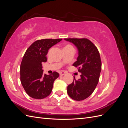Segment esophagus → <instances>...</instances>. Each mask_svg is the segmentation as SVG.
I'll return each mask as SVG.
<instances>
[{
    "label": "esophagus",
    "mask_w": 128,
    "mask_h": 128,
    "mask_svg": "<svg viewBox=\"0 0 128 128\" xmlns=\"http://www.w3.org/2000/svg\"><path fill=\"white\" fill-rule=\"evenodd\" d=\"M65 74H66V72H59V74L60 76H63Z\"/></svg>",
    "instance_id": "obj_1"
}]
</instances>
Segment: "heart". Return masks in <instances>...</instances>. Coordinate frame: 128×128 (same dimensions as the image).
<instances>
[{"mask_svg":"<svg viewBox=\"0 0 128 128\" xmlns=\"http://www.w3.org/2000/svg\"><path fill=\"white\" fill-rule=\"evenodd\" d=\"M72 48V46L70 45H69V44H66V45H65L64 46V50L67 49V48Z\"/></svg>","mask_w":128,"mask_h":128,"instance_id":"heart-1","label":"heart"}]
</instances>
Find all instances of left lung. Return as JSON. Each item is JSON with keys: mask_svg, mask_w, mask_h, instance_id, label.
<instances>
[{"mask_svg": "<svg viewBox=\"0 0 128 128\" xmlns=\"http://www.w3.org/2000/svg\"><path fill=\"white\" fill-rule=\"evenodd\" d=\"M78 50L77 61L72 66L78 67L81 73L78 80L74 77L72 83L67 87V93L72 99L80 101L86 99L94 91L98 83L102 70V62L98 50L86 38H65Z\"/></svg>", "mask_w": 128, "mask_h": 128, "instance_id": "obj_1", "label": "left lung"}]
</instances>
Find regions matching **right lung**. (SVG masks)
<instances>
[{
  "instance_id": "1",
  "label": "right lung",
  "mask_w": 128,
  "mask_h": 128,
  "mask_svg": "<svg viewBox=\"0 0 128 128\" xmlns=\"http://www.w3.org/2000/svg\"><path fill=\"white\" fill-rule=\"evenodd\" d=\"M61 40H38L26 50L20 66V80L25 91L30 97L41 99L51 93L54 81L59 74L56 72L49 75L44 74L42 63L47 61L46 56L48 50Z\"/></svg>"
}]
</instances>
